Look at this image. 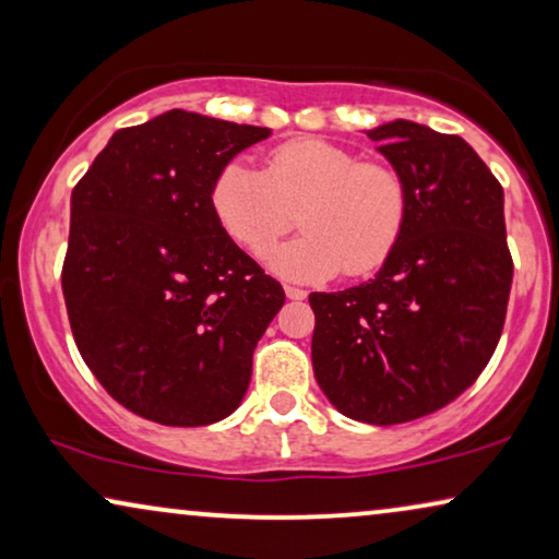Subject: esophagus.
Wrapping results in <instances>:
<instances>
[{"instance_id": "obj_1", "label": "esophagus", "mask_w": 559, "mask_h": 559, "mask_svg": "<svg viewBox=\"0 0 559 559\" xmlns=\"http://www.w3.org/2000/svg\"><path fill=\"white\" fill-rule=\"evenodd\" d=\"M285 295L289 300H305V297H308V293H305L302 287H293V285H285Z\"/></svg>"}]
</instances>
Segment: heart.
Instances as JSON below:
<instances>
[{
    "instance_id": "heart-1",
    "label": "heart",
    "mask_w": 559,
    "mask_h": 559,
    "mask_svg": "<svg viewBox=\"0 0 559 559\" xmlns=\"http://www.w3.org/2000/svg\"><path fill=\"white\" fill-rule=\"evenodd\" d=\"M221 228L262 257L295 224L300 239L270 257L272 270L289 280L364 277L377 272L400 243L409 213L404 178L384 163H364L356 152L325 140L280 144L264 173L247 159L221 167L211 188Z\"/></svg>"
}]
</instances>
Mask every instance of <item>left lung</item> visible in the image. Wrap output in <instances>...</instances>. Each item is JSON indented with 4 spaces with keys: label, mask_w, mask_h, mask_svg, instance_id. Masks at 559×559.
<instances>
[{
    "label": "left lung",
    "mask_w": 559,
    "mask_h": 559,
    "mask_svg": "<svg viewBox=\"0 0 559 559\" xmlns=\"http://www.w3.org/2000/svg\"><path fill=\"white\" fill-rule=\"evenodd\" d=\"M409 193L377 277L312 293V371L341 415L400 425L438 412L486 369L514 277L503 188L463 136L396 119L371 129Z\"/></svg>",
    "instance_id": "left-lung-1"
}]
</instances>
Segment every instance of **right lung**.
Here are the masks:
<instances>
[{
    "instance_id": "add662e5",
    "label": "right lung",
    "mask_w": 559,
    "mask_h": 559,
    "mask_svg": "<svg viewBox=\"0 0 559 559\" xmlns=\"http://www.w3.org/2000/svg\"><path fill=\"white\" fill-rule=\"evenodd\" d=\"M270 134L173 109L114 132L73 188L68 320L83 361L134 415L201 427L247 394L285 289L221 228L211 188Z\"/></svg>"
}]
</instances>
